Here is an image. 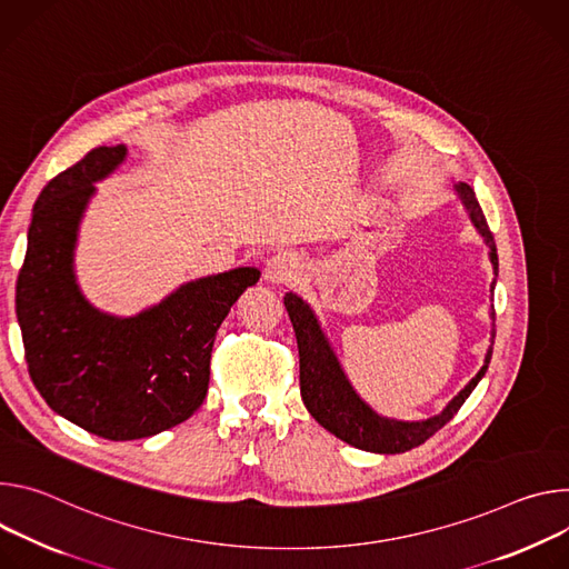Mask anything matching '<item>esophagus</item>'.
Here are the masks:
<instances>
[{"instance_id": "34e87169", "label": "esophagus", "mask_w": 569, "mask_h": 569, "mask_svg": "<svg viewBox=\"0 0 569 569\" xmlns=\"http://www.w3.org/2000/svg\"><path fill=\"white\" fill-rule=\"evenodd\" d=\"M298 273V260L291 252H278L264 267V280L271 284H287Z\"/></svg>"}]
</instances>
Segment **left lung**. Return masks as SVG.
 I'll return each instance as SVG.
<instances>
[{"label":"left lung","instance_id":"1","mask_svg":"<svg viewBox=\"0 0 569 569\" xmlns=\"http://www.w3.org/2000/svg\"><path fill=\"white\" fill-rule=\"evenodd\" d=\"M457 194L463 201L475 228L483 237V241L490 248V262L497 271V248L492 232L486 223V217L479 208V201L472 192V187L466 182L457 184ZM495 289V282H492ZM284 307L289 311V319L296 332L298 341V357H300V396L307 407V411L313 416L321 427H326L337 438L346 440L348 446L377 452V455H400L411 448L422 446L429 436H433L440 427L448 425L455 413L461 409V405L468 400V396L475 391L481 377L488 370L492 348H488L481 370L466 385V389L443 409L438 416L416 422L393 420L375 413L352 389L348 377L326 339L317 317H313L311 307L298 298L296 293L284 296ZM495 317V311L490 313ZM495 339V332H492Z\"/></svg>","mask_w":569,"mask_h":569}]
</instances>
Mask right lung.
Instances as JSON below:
<instances>
[{
	"label": "right lung",
	"instance_id": "1",
	"mask_svg": "<svg viewBox=\"0 0 569 569\" xmlns=\"http://www.w3.org/2000/svg\"><path fill=\"white\" fill-rule=\"evenodd\" d=\"M126 147H99L47 182L33 206L16 311L29 375L62 418L108 440L156 436L192 416L208 396L219 326L260 280L252 267L180 284L138 317L94 309L74 278V246L94 182Z\"/></svg>",
	"mask_w": 569,
	"mask_h": 569
}]
</instances>
